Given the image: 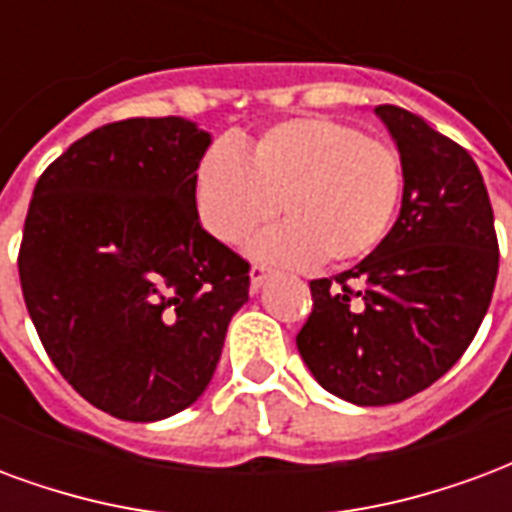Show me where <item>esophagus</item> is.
<instances>
[{"label": "esophagus", "instance_id": "obj_1", "mask_svg": "<svg viewBox=\"0 0 512 512\" xmlns=\"http://www.w3.org/2000/svg\"><path fill=\"white\" fill-rule=\"evenodd\" d=\"M267 275H270V267H264V264H253L251 267V289L253 292H259L261 283L267 281Z\"/></svg>", "mask_w": 512, "mask_h": 512}]
</instances>
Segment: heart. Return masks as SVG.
<instances>
[{"label":"heart","mask_w":512,"mask_h":512,"mask_svg":"<svg viewBox=\"0 0 512 512\" xmlns=\"http://www.w3.org/2000/svg\"><path fill=\"white\" fill-rule=\"evenodd\" d=\"M196 210L226 245L248 240L278 210L286 223L253 242L281 264H352L379 248L404 193L398 149L335 119H289L240 155L212 144L196 166Z\"/></svg>","instance_id":"b5f03b06"}]
</instances>
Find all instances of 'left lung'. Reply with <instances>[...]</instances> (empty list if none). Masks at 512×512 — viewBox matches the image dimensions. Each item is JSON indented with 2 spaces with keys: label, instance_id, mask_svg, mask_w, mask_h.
I'll return each mask as SVG.
<instances>
[{
  "label": "left lung",
  "instance_id": "8db88e82",
  "mask_svg": "<svg viewBox=\"0 0 512 512\" xmlns=\"http://www.w3.org/2000/svg\"><path fill=\"white\" fill-rule=\"evenodd\" d=\"M404 163L401 215L371 256L311 281L297 349L327 393L357 406L412 398L445 376L488 311L499 242L472 155L423 117L376 106Z\"/></svg>",
  "mask_w": 512,
  "mask_h": 512
}]
</instances>
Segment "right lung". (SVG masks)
<instances>
[{"mask_svg": "<svg viewBox=\"0 0 512 512\" xmlns=\"http://www.w3.org/2000/svg\"><path fill=\"white\" fill-rule=\"evenodd\" d=\"M210 133L182 117L92 130L37 179L18 275L43 349L89 404L130 423L210 384L251 264L204 231L196 166Z\"/></svg>", "mask_w": 512, "mask_h": 512, "instance_id": "obj_1", "label": "right lung"}]
</instances>
